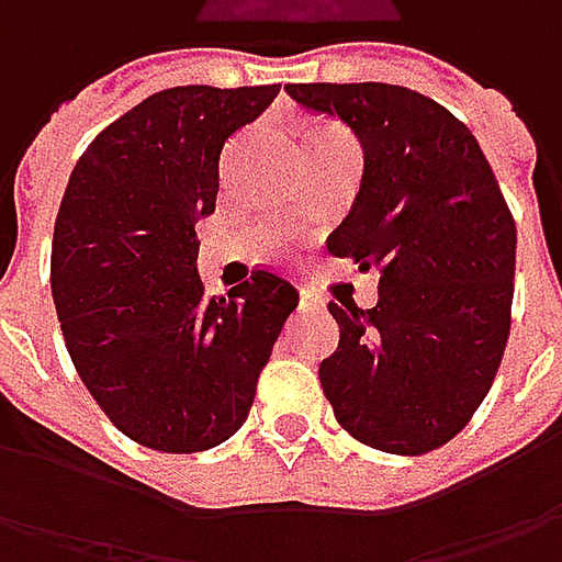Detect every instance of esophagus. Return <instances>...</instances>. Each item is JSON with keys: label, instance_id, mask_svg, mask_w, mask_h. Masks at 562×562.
I'll use <instances>...</instances> for the list:
<instances>
[{"label": "esophagus", "instance_id": "esophagus-1", "mask_svg": "<svg viewBox=\"0 0 562 562\" xmlns=\"http://www.w3.org/2000/svg\"><path fill=\"white\" fill-rule=\"evenodd\" d=\"M300 306L303 310H325V300L315 291H310V288H300Z\"/></svg>", "mask_w": 562, "mask_h": 562}]
</instances>
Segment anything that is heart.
Segmentation results:
<instances>
[{
    "instance_id": "1",
    "label": "heart",
    "mask_w": 562,
    "mask_h": 562,
    "mask_svg": "<svg viewBox=\"0 0 562 562\" xmlns=\"http://www.w3.org/2000/svg\"><path fill=\"white\" fill-rule=\"evenodd\" d=\"M318 134H335V131H328V127H325V131H318Z\"/></svg>"
}]
</instances>
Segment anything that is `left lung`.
<instances>
[{
  "label": "left lung",
  "instance_id": "left-lung-1",
  "mask_svg": "<svg viewBox=\"0 0 562 562\" xmlns=\"http://www.w3.org/2000/svg\"><path fill=\"white\" fill-rule=\"evenodd\" d=\"M344 121L362 181L328 249L378 269V303H328L340 344L318 366L335 419L359 443L419 457L447 443L504 359L516 225L485 153L435 99L394 83H288Z\"/></svg>",
  "mask_w": 562,
  "mask_h": 562
}]
</instances>
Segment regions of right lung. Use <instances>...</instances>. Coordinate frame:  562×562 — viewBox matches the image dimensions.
I'll list each match as a JSON object with an SVG mask.
<instances>
[{"label":"right lung","instance_id":"obj_1","mask_svg":"<svg viewBox=\"0 0 562 562\" xmlns=\"http://www.w3.org/2000/svg\"><path fill=\"white\" fill-rule=\"evenodd\" d=\"M269 87H171L87 146L53 234V300L77 375L121 435L196 453L247 422L256 381L300 293L256 269L203 296L196 222L215 212L227 137Z\"/></svg>","mask_w":562,"mask_h":562}]
</instances>
